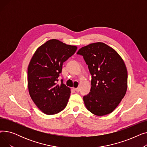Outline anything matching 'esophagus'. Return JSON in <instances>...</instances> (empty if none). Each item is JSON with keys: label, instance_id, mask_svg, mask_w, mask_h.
I'll list each match as a JSON object with an SVG mask.
<instances>
[{"label": "esophagus", "instance_id": "obj_1", "mask_svg": "<svg viewBox=\"0 0 147 147\" xmlns=\"http://www.w3.org/2000/svg\"><path fill=\"white\" fill-rule=\"evenodd\" d=\"M74 90H75V91L78 92L80 91V89H79V88H74Z\"/></svg>", "mask_w": 147, "mask_h": 147}]
</instances>
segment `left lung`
Returning <instances> with one entry per match:
<instances>
[{"label": "left lung", "mask_w": 147, "mask_h": 147, "mask_svg": "<svg viewBox=\"0 0 147 147\" xmlns=\"http://www.w3.org/2000/svg\"><path fill=\"white\" fill-rule=\"evenodd\" d=\"M77 54L83 57L92 75L90 92L83 96L86 109L98 116L112 113L127 88L124 61L114 49L102 42L84 46Z\"/></svg>", "instance_id": "8db88e82"}]
</instances>
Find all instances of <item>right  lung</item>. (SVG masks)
Returning a JSON list of instances; mask_svg holds the SVG:
<instances>
[{"label":"right lung","mask_w":147,"mask_h":147,"mask_svg":"<svg viewBox=\"0 0 147 147\" xmlns=\"http://www.w3.org/2000/svg\"><path fill=\"white\" fill-rule=\"evenodd\" d=\"M76 46L51 39L34 52L28 67V88L31 98L43 113L56 114L63 110L70 96V89L57 84L64 62L76 51Z\"/></svg>","instance_id":"1"}]
</instances>
